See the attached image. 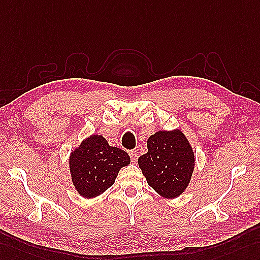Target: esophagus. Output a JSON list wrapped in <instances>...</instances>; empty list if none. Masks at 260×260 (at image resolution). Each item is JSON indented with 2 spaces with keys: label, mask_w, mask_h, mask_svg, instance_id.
<instances>
[{
  "label": "esophagus",
  "mask_w": 260,
  "mask_h": 260,
  "mask_svg": "<svg viewBox=\"0 0 260 260\" xmlns=\"http://www.w3.org/2000/svg\"><path fill=\"white\" fill-rule=\"evenodd\" d=\"M129 155H130V157H131V161L134 162V163H136L137 161H138V152L136 151V150H130L129 151Z\"/></svg>",
  "instance_id": "34e87169"
}]
</instances>
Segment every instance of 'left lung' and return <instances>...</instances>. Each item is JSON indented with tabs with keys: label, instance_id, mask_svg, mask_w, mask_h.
I'll list each match as a JSON object with an SVG mask.
<instances>
[{
	"label": "left lung",
	"instance_id": "1",
	"mask_svg": "<svg viewBox=\"0 0 260 260\" xmlns=\"http://www.w3.org/2000/svg\"><path fill=\"white\" fill-rule=\"evenodd\" d=\"M148 184L163 198L184 192L194 170V153L180 130L159 131L148 139V152L139 157Z\"/></svg>",
	"mask_w": 260,
	"mask_h": 260
}]
</instances>
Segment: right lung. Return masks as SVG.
Segmentation results:
<instances>
[{"label": "right lung", "instance_id": "obj_1", "mask_svg": "<svg viewBox=\"0 0 260 260\" xmlns=\"http://www.w3.org/2000/svg\"><path fill=\"white\" fill-rule=\"evenodd\" d=\"M129 163L125 151L110 147L104 137L96 135L82 141L69 157L74 185L86 199L107 191L115 183L119 170Z\"/></svg>", "mask_w": 260, "mask_h": 260}]
</instances>
